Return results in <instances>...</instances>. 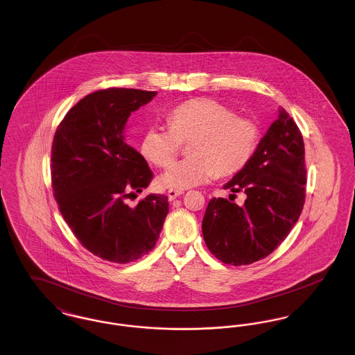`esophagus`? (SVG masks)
Returning <instances> with one entry per match:
<instances>
[{"mask_svg": "<svg viewBox=\"0 0 355 355\" xmlns=\"http://www.w3.org/2000/svg\"><path fill=\"white\" fill-rule=\"evenodd\" d=\"M182 194H184V190H178V189H170L169 191H168L170 201L175 200L178 196H182Z\"/></svg>", "mask_w": 355, "mask_h": 355, "instance_id": "esophagus-1", "label": "esophagus"}]
</instances>
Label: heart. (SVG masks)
<instances>
[{
  "label": "heart",
  "mask_w": 355,
  "mask_h": 355,
  "mask_svg": "<svg viewBox=\"0 0 355 355\" xmlns=\"http://www.w3.org/2000/svg\"><path fill=\"white\" fill-rule=\"evenodd\" d=\"M170 126H150L141 139L142 155L158 168H169L189 144L191 155L173 165L159 181L162 185L187 189L214 178L236 174L250 161L259 138V126L236 117L229 106L210 98L178 105L169 114Z\"/></svg>",
  "instance_id": "heart-1"
}]
</instances>
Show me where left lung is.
Listing matches in <instances>:
<instances>
[{
  "label": "left lung",
  "instance_id": "1",
  "mask_svg": "<svg viewBox=\"0 0 355 355\" xmlns=\"http://www.w3.org/2000/svg\"><path fill=\"white\" fill-rule=\"evenodd\" d=\"M304 185L302 133L281 109L250 161L223 186L246 194L245 203L213 198L207 205L202 234L210 253L233 266L250 265L272 253L301 216Z\"/></svg>",
  "mask_w": 355,
  "mask_h": 355
}]
</instances>
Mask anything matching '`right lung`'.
<instances>
[{"mask_svg":"<svg viewBox=\"0 0 355 355\" xmlns=\"http://www.w3.org/2000/svg\"><path fill=\"white\" fill-rule=\"evenodd\" d=\"M157 92L107 87L87 94L60 122L51 145V187L58 209L85 249L128 263L155 246L169 211L168 197L149 194L153 171L125 141L132 112Z\"/></svg>","mask_w":355,"mask_h":355,"instance_id":"right-lung-1","label":"right lung"}]
</instances>
